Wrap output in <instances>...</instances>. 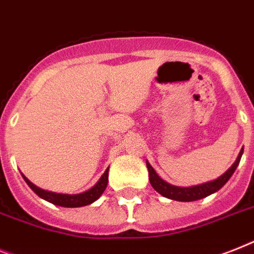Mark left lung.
Listing matches in <instances>:
<instances>
[{"label": "left lung", "mask_w": 254, "mask_h": 254, "mask_svg": "<svg viewBox=\"0 0 254 254\" xmlns=\"http://www.w3.org/2000/svg\"><path fill=\"white\" fill-rule=\"evenodd\" d=\"M241 155H243V148H241V151L239 152V156L236 158L234 164H232L222 176L218 177L216 180L188 188L175 187V185L168 184L167 181H164L163 179H160V177L158 176L155 170L150 166V163L146 162L148 170V177H150V184H151L152 188H154L158 193H160L163 197H167V198L170 199H175V201L191 202L197 201V199L205 198L207 195L213 194V193L219 190L220 188L223 187V185L230 180V177L234 175L236 167H238L239 163H240Z\"/></svg>", "instance_id": "left-lung-1"}]
</instances>
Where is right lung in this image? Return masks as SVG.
I'll return each instance as SVG.
<instances>
[{"label": "right lung", "instance_id": "obj_1", "mask_svg": "<svg viewBox=\"0 0 254 254\" xmlns=\"http://www.w3.org/2000/svg\"><path fill=\"white\" fill-rule=\"evenodd\" d=\"M108 170L109 168H107L106 172L102 175V177L99 179L98 183H96L91 189H88V190L83 191V193H79V194H63V193H55V191L44 190V189H41V188L32 184L26 176H23V175H22V176H23L27 185H28L40 198L51 202L53 205L63 206V207H80V206L90 205V203L95 202L103 194V191L106 190L107 184H108Z\"/></svg>", "mask_w": 254, "mask_h": 254}]
</instances>
